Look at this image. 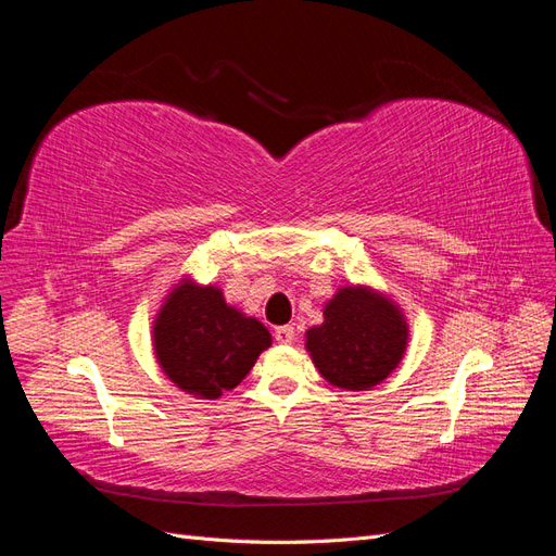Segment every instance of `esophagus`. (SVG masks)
<instances>
[{"label":"esophagus","mask_w":556,"mask_h":556,"mask_svg":"<svg viewBox=\"0 0 556 556\" xmlns=\"http://www.w3.org/2000/svg\"><path fill=\"white\" fill-rule=\"evenodd\" d=\"M274 336H276V341H278V343H292V341H294V327H290V325L276 327Z\"/></svg>","instance_id":"1"}]
</instances>
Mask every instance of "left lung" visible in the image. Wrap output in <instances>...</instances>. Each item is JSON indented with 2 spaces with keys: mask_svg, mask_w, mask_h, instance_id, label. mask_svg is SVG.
Returning a JSON list of instances; mask_svg holds the SVG:
<instances>
[{
  "mask_svg": "<svg viewBox=\"0 0 556 556\" xmlns=\"http://www.w3.org/2000/svg\"><path fill=\"white\" fill-rule=\"evenodd\" d=\"M406 343L408 325L394 301L368 288L339 290L325 308V323L306 331L317 371L352 392L371 390L390 376Z\"/></svg>",
  "mask_w": 556,
  "mask_h": 556,
  "instance_id": "obj_1",
  "label": "left lung"
}]
</instances>
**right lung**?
<instances>
[{
	"label": "right lung",
	"mask_w": 556,
	"mask_h": 556,
	"mask_svg": "<svg viewBox=\"0 0 556 556\" xmlns=\"http://www.w3.org/2000/svg\"><path fill=\"white\" fill-rule=\"evenodd\" d=\"M153 345L162 371L182 392L217 399L250 374L271 333L260 319L227 306L213 285L182 280L157 313Z\"/></svg>",
	"instance_id": "1"
}]
</instances>
